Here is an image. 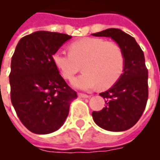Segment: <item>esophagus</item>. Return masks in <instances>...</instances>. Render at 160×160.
<instances>
[{
	"mask_svg": "<svg viewBox=\"0 0 160 160\" xmlns=\"http://www.w3.org/2000/svg\"><path fill=\"white\" fill-rule=\"evenodd\" d=\"M79 96L81 98H90L91 97V95H87V94L81 93V92H80V93H79Z\"/></svg>",
	"mask_w": 160,
	"mask_h": 160,
	"instance_id": "34e87169",
	"label": "esophagus"
}]
</instances>
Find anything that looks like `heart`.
<instances>
[{"label":"heart","mask_w":160,"mask_h":160,"mask_svg":"<svg viewBox=\"0 0 160 160\" xmlns=\"http://www.w3.org/2000/svg\"><path fill=\"white\" fill-rule=\"evenodd\" d=\"M53 63L65 80H71L83 65L84 73L73 80V86L82 90L98 87L106 88L115 84L122 74L125 54L115 41L101 38H84L69 45V52L57 50Z\"/></svg>","instance_id":"obj_1"}]
</instances>
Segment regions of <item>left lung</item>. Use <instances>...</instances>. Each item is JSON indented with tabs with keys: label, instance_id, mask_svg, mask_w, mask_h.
Wrapping results in <instances>:
<instances>
[{
	"label": "left lung",
	"instance_id": "left-lung-1",
	"mask_svg": "<svg viewBox=\"0 0 160 160\" xmlns=\"http://www.w3.org/2000/svg\"><path fill=\"white\" fill-rule=\"evenodd\" d=\"M96 37H110L118 42L125 54L123 73L118 82L99 93L106 105L92 112L94 122L109 131H124L134 126L144 112L148 98V71L144 53L133 37L117 28L92 33Z\"/></svg>",
	"mask_w": 160,
	"mask_h": 160
}]
</instances>
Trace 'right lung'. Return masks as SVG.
I'll return each mask as SVG.
<instances>
[{"mask_svg":"<svg viewBox=\"0 0 160 160\" xmlns=\"http://www.w3.org/2000/svg\"><path fill=\"white\" fill-rule=\"evenodd\" d=\"M72 36L38 31L23 37L11 61V102L24 126L35 134L57 130L76 92L66 83L52 56Z\"/></svg>","mask_w":160,"mask_h":160,"instance_id":"right-lung-1","label":"right lung"}]
</instances>
